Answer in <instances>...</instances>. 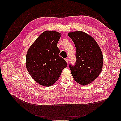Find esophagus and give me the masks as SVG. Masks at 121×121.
Masks as SVG:
<instances>
[{"label":"esophagus","mask_w":121,"mask_h":121,"mask_svg":"<svg viewBox=\"0 0 121 121\" xmlns=\"http://www.w3.org/2000/svg\"><path fill=\"white\" fill-rule=\"evenodd\" d=\"M65 61H66V62L67 63V64H68V62H69V59H68V57H67V58H66L65 59Z\"/></svg>","instance_id":"obj_1"}]
</instances>
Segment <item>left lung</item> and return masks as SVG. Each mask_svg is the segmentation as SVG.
<instances>
[{
	"label": "left lung",
	"instance_id": "8db88e82",
	"mask_svg": "<svg viewBox=\"0 0 121 121\" xmlns=\"http://www.w3.org/2000/svg\"><path fill=\"white\" fill-rule=\"evenodd\" d=\"M68 35L75 46L76 61L69 65L72 75L79 84H91L100 73L103 62L101 50L95 40L83 31L69 32Z\"/></svg>",
	"mask_w": 121,
	"mask_h": 121
}]
</instances>
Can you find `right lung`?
<instances>
[{
  "mask_svg": "<svg viewBox=\"0 0 121 121\" xmlns=\"http://www.w3.org/2000/svg\"><path fill=\"white\" fill-rule=\"evenodd\" d=\"M61 33L55 30L42 33L28 49L26 65L32 78L45 87L53 85L67 64L60 56L57 44Z\"/></svg>",
  "mask_w": 121,
  "mask_h": 121,
  "instance_id": "add662e5",
  "label": "right lung"
}]
</instances>
